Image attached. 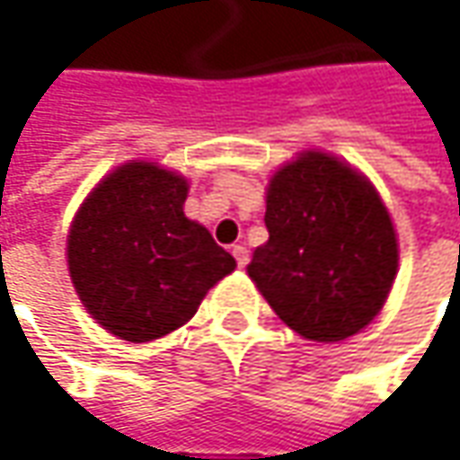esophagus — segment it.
I'll return each instance as SVG.
<instances>
[{"instance_id": "1", "label": "esophagus", "mask_w": 460, "mask_h": 460, "mask_svg": "<svg viewBox=\"0 0 460 460\" xmlns=\"http://www.w3.org/2000/svg\"><path fill=\"white\" fill-rule=\"evenodd\" d=\"M233 256H235V261H238L240 269H245V266H248V261H251V258H248V248H245L243 243H235V245H233Z\"/></svg>"}]
</instances>
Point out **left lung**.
Wrapping results in <instances>:
<instances>
[{
  "label": "left lung",
  "instance_id": "1",
  "mask_svg": "<svg viewBox=\"0 0 460 460\" xmlns=\"http://www.w3.org/2000/svg\"><path fill=\"white\" fill-rule=\"evenodd\" d=\"M269 240L248 274L302 338L335 343L384 307L397 274V235L376 189L327 153H302L269 184Z\"/></svg>",
  "mask_w": 460,
  "mask_h": 460
}]
</instances>
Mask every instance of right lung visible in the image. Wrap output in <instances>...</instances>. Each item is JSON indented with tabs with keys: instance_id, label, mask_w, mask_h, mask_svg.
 I'll return each mask as SVG.
<instances>
[{
	"instance_id": "right-lung-1",
	"label": "right lung",
	"mask_w": 460,
	"mask_h": 460,
	"mask_svg": "<svg viewBox=\"0 0 460 460\" xmlns=\"http://www.w3.org/2000/svg\"><path fill=\"white\" fill-rule=\"evenodd\" d=\"M186 181L153 164L110 173L68 235V271L84 307L112 335L148 343L181 327L235 258L184 215Z\"/></svg>"
}]
</instances>
